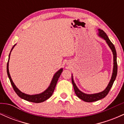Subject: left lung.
<instances>
[{"label":"left lung","mask_w":124,"mask_h":124,"mask_svg":"<svg viewBox=\"0 0 124 124\" xmlns=\"http://www.w3.org/2000/svg\"><path fill=\"white\" fill-rule=\"evenodd\" d=\"M99 30V35L100 37L103 38L106 41V42L108 45L109 47L111 49L112 54H113V58H114V68H113V71H112V74L111 76V79L110 81H109L108 85L107 87L104 90L101 92H100L98 93L92 94H85L82 92L77 87L76 84L74 82L73 76H72V82L73 84L74 90H75V93H76V96L80 99L82 100L85 101L86 102H94L96 101L99 100L103 98H104L108 94V92L110 90L111 88L113 85L114 82L116 78V75H117V62H116V48H115L114 45V44L111 42L109 39L106 33L103 30L101 29H98Z\"/></svg>","instance_id":"8db88e82"}]
</instances>
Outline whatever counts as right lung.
<instances>
[{
  "label": "right lung",
  "mask_w": 124,
  "mask_h": 124,
  "mask_svg": "<svg viewBox=\"0 0 124 124\" xmlns=\"http://www.w3.org/2000/svg\"><path fill=\"white\" fill-rule=\"evenodd\" d=\"M16 45V44L14 45V46H13L12 49H11L9 55H8V63H7V73H8V78H9V80L10 81V83L12 84L14 90L15 91L16 93L21 98V99L25 100L28 101L32 102V103H39L46 100L49 99V98L52 96V94H53L54 90H55V86H56V83H57L58 79H59V76H60L61 73H62V71H63V69L61 68V69H59V70H58V72L55 74V75H54L49 86L48 87L47 89L45 90L44 91V92H42V93H41L40 94H34V95H28V94H27L22 93L20 90H18V88L16 86V85L14 84L12 78H11L10 77V75L9 70H8V62H9V58H10V53L11 52H12V49H13V48L15 47Z\"/></svg>",
  "instance_id": "add662e5"
}]
</instances>
